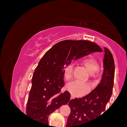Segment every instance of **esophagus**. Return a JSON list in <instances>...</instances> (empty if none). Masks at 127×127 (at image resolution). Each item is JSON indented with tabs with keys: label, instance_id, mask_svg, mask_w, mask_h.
<instances>
[{
	"label": "esophagus",
	"instance_id": "1",
	"mask_svg": "<svg viewBox=\"0 0 127 127\" xmlns=\"http://www.w3.org/2000/svg\"><path fill=\"white\" fill-rule=\"evenodd\" d=\"M72 98H73V97H71V98H70V99H72Z\"/></svg>",
	"mask_w": 127,
	"mask_h": 127
}]
</instances>
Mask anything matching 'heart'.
I'll return each instance as SVG.
<instances>
[{
    "label": "heart",
    "mask_w": 127,
    "mask_h": 127,
    "mask_svg": "<svg viewBox=\"0 0 127 127\" xmlns=\"http://www.w3.org/2000/svg\"><path fill=\"white\" fill-rule=\"evenodd\" d=\"M83 64L87 69L90 74H92L97 72L98 69V63L95 58L88 57L83 60ZM72 65L71 64L67 65L64 68V76L66 80L71 79L72 74ZM67 90L74 97H81L88 92L90 86L87 84L80 83L78 81H73L66 85Z\"/></svg>",
    "instance_id": "b5f03b06"
}]
</instances>
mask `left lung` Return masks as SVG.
I'll use <instances>...</instances> for the list:
<instances>
[{"mask_svg":"<svg viewBox=\"0 0 127 127\" xmlns=\"http://www.w3.org/2000/svg\"><path fill=\"white\" fill-rule=\"evenodd\" d=\"M104 72L100 83L85 97L69 101L71 111L65 127H84L85 124L94 121L105 111L113 92L115 66L111 51L104 48Z\"/></svg>","mask_w":127,"mask_h":127,"instance_id":"1","label":"left lung"}]
</instances>
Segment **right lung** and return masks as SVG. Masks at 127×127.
I'll use <instances>...</instances> for the list:
<instances>
[{"label":"right lung","instance_id":"add662e5","mask_svg":"<svg viewBox=\"0 0 127 127\" xmlns=\"http://www.w3.org/2000/svg\"><path fill=\"white\" fill-rule=\"evenodd\" d=\"M97 44L88 41L59 42L42 57L33 72L27 105V115L48 125V116L70 100V93H60L64 86V68L72 60L94 52H102Z\"/></svg>","mask_w":127,"mask_h":127}]
</instances>
